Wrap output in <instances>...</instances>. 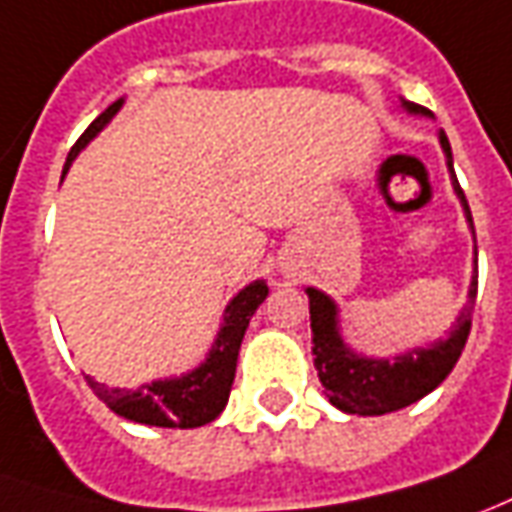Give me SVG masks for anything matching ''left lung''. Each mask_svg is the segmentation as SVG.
Listing matches in <instances>:
<instances>
[{
    "mask_svg": "<svg viewBox=\"0 0 512 512\" xmlns=\"http://www.w3.org/2000/svg\"><path fill=\"white\" fill-rule=\"evenodd\" d=\"M402 107L407 113H416V116H432L427 107L416 105V102L402 99ZM438 141H441L443 155H446V166H449V174H452L457 199L466 210L468 227L474 232L466 194H463V188H460V182L455 177V166H452L449 138L441 132ZM305 293L310 299V330H313V355H316L313 363H316L318 380L324 385V393L330 396L332 405L343 410V413L385 416V413L402 410V407L418 402L421 396L435 391L460 360V352H463L468 332H471V313H474V299H477V260H474V277H471V288H468V302L463 307V313L457 316L455 327L449 330V335L441 338V341L430 343V346L396 355L393 360L391 357H363L352 352L341 338L338 305L318 288H307Z\"/></svg>",
    "mask_w": 512,
    "mask_h": 512,
    "instance_id": "obj_1",
    "label": "left lung"
}]
</instances>
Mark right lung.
Wrapping results in <instances>:
<instances>
[{"label": "right lung", "mask_w": 512, "mask_h": 512, "mask_svg": "<svg viewBox=\"0 0 512 512\" xmlns=\"http://www.w3.org/2000/svg\"><path fill=\"white\" fill-rule=\"evenodd\" d=\"M124 105V99L113 102L105 113H99L91 127L82 132L80 141L71 146L69 160L63 166V174L69 171L74 157L80 155L85 146L94 141L99 132L105 130L107 121L113 119ZM268 296V285L263 280H255L246 285L238 296H232V302L224 310V324H221L216 341L207 352L205 363H199L182 377H169V380L146 382L135 391L127 388H107L94 377H85L91 391L105 402L116 416L130 418L138 424L149 427H171V430H194L205 427L219 413L230 399L232 380H235V366H238V349L244 341V332L249 327V318L255 316V310L263 305Z\"/></svg>", "instance_id": "obj_1"}]
</instances>
